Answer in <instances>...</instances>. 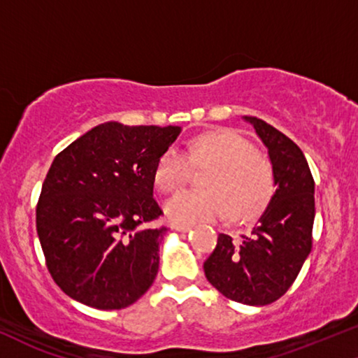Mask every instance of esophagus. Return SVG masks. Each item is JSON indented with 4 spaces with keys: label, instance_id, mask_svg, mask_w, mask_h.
<instances>
[{
    "label": "esophagus",
    "instance_id": "34e87169",
    "mask_svg": "<svg viewBox=\"0 0 358 358\" xmlns=\"http://www.w3.org/2000/svg\"><path fill=\"white\" fill-rule=\"evenodd\" d=\"M171 228L175 229V231H180V233H188L189 229H192V226L189 224H180V223H175Z\"/></svg>",
    "mask_w": 358,
    "mask_h": 358
}]
</instances>
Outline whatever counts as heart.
Masks as SVG:
<instances>
[{"mask_svg": "<svg viewBox=\"0 0 358 358\" xmlns=\"http://www.w3.org/2000/svg\"><path fill=\"white\" fill-rule=\"evenodd\" d=\"M189 165H210L203 175L205 188L185 189L166 201L165 213L176 223L220 220L229 208L233 220H250L268 206L274 176L268 158L233 130H211L192 138L187 157L169 148L158 157L153 180L158 189L173 193L188 180Z\"/></svg>", "mask_w": 358, "mask_h": 358, "instance_id": "b5f03b06", "label": "heart"}]
</instances>
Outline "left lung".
Here are the masks:
<instances>
[{
  "label": "left lung",
  "instance_id": "8db88e82",
  "mask_svg": "<svg viewBox=\"0 0 358 358\" xmlns=\"http://www.w3.org/2000/svg\"><path fill=\"white\" fill-rule=\"evenodd\" d=\"M268 148L275 192L251 234L221 233L203 264L206 279L228 299L268 306L284 296L310 255L315 216L314 178L291 138L257 117H243Z\"/></svg>",
  "mask_w": 358,
  "mask_h": 358
}]
</instances>
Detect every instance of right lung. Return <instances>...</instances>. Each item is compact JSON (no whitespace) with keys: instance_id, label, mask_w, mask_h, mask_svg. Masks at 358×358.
<instances>
[{"instance_id":"right-lung-1","label":"right lung","mask_w":358,"mask_h":358,"mask_svg":"<svg viewBox=\"0 0 358 358\" xmlns=\"http://www.w3.org/2000/svg\"><path fill=\"white\" fill-rule=\"evenodd\" d=\"M175 125L94 127L54 158L36 208V229L54 282L101 310L134 304L158 273L166 228L153 198V169Z\"/></svg>"}]
</instances>
